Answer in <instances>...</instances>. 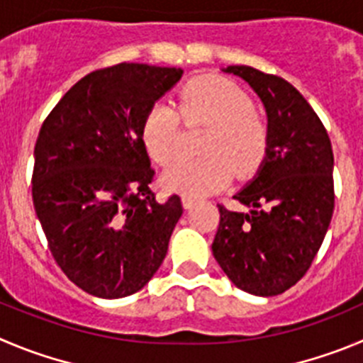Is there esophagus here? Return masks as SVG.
Returning <instances> with one entry per match:
<instances>
[{
  "label": "esophagus",
  "instance_id": "esophagus-1",
  "mask_svg": "<svg viewBox=\"0 0 363 363\" xmlns=\"http://www.w3.org/2000/svg\"><path fill=\"white\" fill-rule=\"evenodd\" d=\"M195 202H197V199H195V197H189V195H182V206H184V209H191L193 206H195Z\"/></svg>",
  "mask_w": 363,
  "mask_h": 363
}]
</instances>
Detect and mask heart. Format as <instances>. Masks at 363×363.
Segmentation results:
<instances>
[{
    "instance_id": "heart-1",
    "label": "heart",
    "mask_w": 363,
    "mask_h": 363,
    "mask_svg": "<svg viewBox=\"0 0 363 363\" xmlns=\"http://www.w3.org/2000/svg\"><path fill=\"white\" fill-rule=\"evenodd\" d=\"M179 112L186 125L208 127L199 143L204 157L179 161L162 174V186L189 197H202L223 188L233 172L240 177L256 172L265 159L269 132L254 113L249 94L223 77H199L179 93ZM147 152L159 164L177 159L181 118L174 105L157 101L141 127Z\"/></svg>"
}]
</instances>
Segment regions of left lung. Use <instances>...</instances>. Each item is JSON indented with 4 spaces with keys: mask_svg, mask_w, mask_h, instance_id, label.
Returning <instances> with one entry per match:
<instances>
[{
    "mask_svg": "<svg viewBox=\"0 0 363 363\" xmlns=\"http://www.w3.org/2000/svg\"><path fill=\"white\" fill-rule=\"evenodd\" d=\"M262 98L269 145L258 174L235 197L249 213L218 204L213 256L243 292L283 294L310 269L335 209L333 150L323 121L290 82L250 66H228Z\"/></svg>",
    "mask_w": 363,
    "mask_h": 363,
    "instance_id": "obj_1",
    "label": "left lung"
}]
</instances>
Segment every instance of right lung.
Segmentation results:
<instances>
[{"instance_id":"obj_1","label":"right lung","mask_w":363,"mask_h":363,"mask_svg":"<svg viewBox=\"0 0 363 363\" xmlns=\"http://www.w3.org/2000/svg\"><path fill=\"white\" fill-rule=\"evenodd\" d=\"M181 77V67L134 62L93 71L60 98L37 135V218L57 265L91 296H132L164 259L182 204L179 195L155 199L141 127Z\"/></svg>"}]
</instances>
